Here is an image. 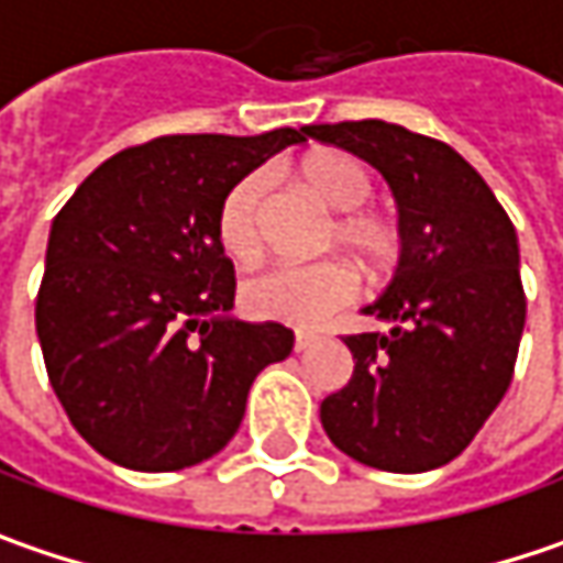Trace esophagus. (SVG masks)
Masks as SVG:
<instances>
[{
    "label": "esophagus",
    "instance_id": "obj_1",
    "mask_svg": "<svg viewBox=\"0 0 563 563\" xmlns=\"http://www.w3.org/2000/svg\"><path fill=\"white\" fill-rule=\"evenodd\" d=\"M317 340H320V336H313V333H298V336H295V352H307L310 345H317Z\"/></svg>",
    "mask_w": 563,
    "mask_h": 563
}]
</instances>
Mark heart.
<instances>
[{"instance_id": "1", "label": "heart", "mask_w": 563, "mask_h": 563, "mask_svg": "<svg viewBox=\"0 0 563 563\" xmlns=\"http://www.w3.org/2000/svg\"><path fill=\"white\" fill-rule=\"evenodd\" d=\"M310 191L330 208L342 211L333 221L330 243L345 246L368 268H387L400 256V227L378 211H365L375 195L372 169L352 153H317L303 163ZM268 181L262 173H246L223 191L218 205V243L236 262H256L262 253V218H265ZM358 298V275L340 260L313 265H278L243 282L240 301L256 320L313 330L336 310Z\"/></svg>"}]
</instances>
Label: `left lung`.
<instances>
[{
  "label": "left lung",
  "mask_w": 563,
  "mask_h": 563,
  "mask_svg": "<svg viewBox=\"0 0 563 563\" xmlns=\"http://www.w3.org/2000/svg\"><path fill=\"white\" fill-rule=\"evenodd\" d=\"M382 173L400 208L404 250L368 317L387 333L342 336L349 384L320 404L349 459L420 474L459 459L512 382L526 327L519 240L497 195L449 143L387 121L310 124Z\"/></svg>",
  "instance_id": "obj_1"
}]
</instances>
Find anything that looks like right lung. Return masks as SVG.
I'll return each instance as SVG.
<instances>
[{
    "label": "right lung",
    "mask_w": 563,
    "mask_h": 563,
    "mask_svg": "<svg viewBox=\"0 0 563 563\" xmlns=\"http://www.w3.org/2000/svg\"><path fill=\"white\" fill-rule=\"evenodd\" d=\"M307 128L260 137L173 134L104 159L60 208L34 303L47 378L73 429L108 462L181 471L218 455L282 323L233 320L218 243L223 191Z\"/></svg>",
    "instance_id": "obj_1"
}]
</instances>
